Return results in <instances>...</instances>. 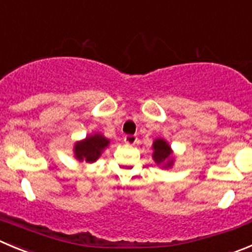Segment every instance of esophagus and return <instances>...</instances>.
I'll list each match as a JSON object with an SVG mask.
<instances>
[{"label":"esophagus","mask_w":252,"mask_h":252,"mask_svg":"<svg viewBox=\"0 0 252 252\" xmlns=\"http://www.w3.org/2000/svg\"><path fill=\"white\" fill-rule=\"evenodd\" d=\"M124 142L129 145H134L138 142V138L135 137V135H126V137H124Z\"/></svg>","instance_id":"34e87169"}]
</instances>
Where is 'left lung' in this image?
<instances>
[{
	"instance_id": "1",
	"label": "left lung",
	"mask_w": 252,
	"mask_h": 252,
	"mask_svg": "<svg viewBox=\"0 0 252 252\" xmlns=\"http://www.w3.org/2000/svg\"><path fill=\"white\" fill-rule=\"evenodd\" d=\"M153 149V160L155 164L161 166L163 169L173 168L175 163V155H174L173 149L170 144L163 138H155L152 145Z\"/></svg>"
}]
</instances>
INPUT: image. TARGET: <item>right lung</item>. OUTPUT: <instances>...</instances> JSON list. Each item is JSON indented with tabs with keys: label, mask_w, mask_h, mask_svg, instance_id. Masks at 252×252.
Listing matches in <instances>:
<instances>
[{
	"label": "right lung",
	"mask_w": 252,
	"mask_h": 252,
	"mask_svg": "<svg viewBox=\"0 0 252 252\" xmlns=\"http://www.w3.org/2000/svg\"><path fill=\"white\" fill-rule=\"evenodd\" d=\"M109 139L100 133H94L87 135L84 139L78 140L73 145V155L74 158L82 163H95L100 158L102 153L109 145Z\"/></svg>",
	"instance_id": "obj_1"
}]
</instances>
